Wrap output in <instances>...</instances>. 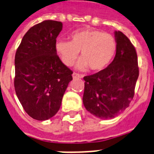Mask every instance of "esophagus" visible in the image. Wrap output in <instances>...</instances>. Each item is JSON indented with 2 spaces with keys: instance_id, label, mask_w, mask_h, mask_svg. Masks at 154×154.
<instances>
[{
  "instance_id": "34e87169",
  "label": "esophagus",
  "mask_w": 154,
  "mask_h": 154,
  "mask_svg": "<svg viewBox=\"0 0 154 154\" xmlns=\"http://www.w3.org/2000/svg\"><path fill=\"white\" fill-rule=\"evenodd\" d=\"M73 79H77V78H81L82 77V76L80 74H78V73H73Z\"/></svg>"
}]
</instances>
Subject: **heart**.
<instances>
[{"instance_id":"heart-1","label":"heart","mask_w":154,"mask_h":154,"mask_svg":"<svg viewBox=\"0 0 154 154\" xmlns=\"http://www.w3.org/2000/svg\"><path fill=\"white\" fill-rule=\"evenodd\" d=\"M70 42L57 40L55 50L66 66H71L81 52L77 69L84 70L89 67L100 71L109 64L116 52V41L112 35L97 29L78 30L70 35Z\"/></svg>"}]
</instances>
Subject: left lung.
<instances>
[{"label": "left lung", "instance_id": "1", "mask_svg": "<svg viewBox=\"0 0 154 154\" xmlns=\"http://www.w3.org/2000/svg\"><path fill=\"white\" fill-rule=\"evenodd\" d=\"M116 54L103 70L84 77L83 103L100 119H112L129 107L139 75L135 48L119 31L115 32Z\"/></svg>", "mask_w": 154, "mask_h": 154}]
</instances>
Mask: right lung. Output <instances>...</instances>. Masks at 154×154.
<instances>
[{"label":"right lung","mask_w":154,"mask_h":154,"mask_svg":"<svg viewBox=\"0 0 154 154\" xmlns=\"http://www.w3.org/2000/svg\"><path fill=\"white\" fill-rule=\"evenodd\" d=\"M62 30V22L42 21L27 31L16 52L15 91L25 112L36 120H47L58 112L73 80V72L55 50Z\"/></svg>","instance_id":"1"}]
</instances>
